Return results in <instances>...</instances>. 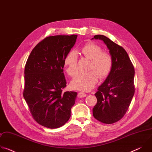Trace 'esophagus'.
<instances>
[{"mask_svg": "<svg viewBox=\"0 0 152 152\" xmlns=\"http://www.w3.org/2000/svg\"><path fill=\"white\" fill-rule=\"evenodd\" d=\"M86 96V94L85 93L83 92H79L77 94V97L79 98H82V97H85Z\"/></svg>", "mask_w": 152, "mask_h": 152, "instance_id": "esophagus-1", "label": "esophagus"}]
</instances>
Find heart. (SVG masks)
I'll list each match as a JSON object with an SVG mask.
<instances>
[{
    "label": "heart",
    "instance_id": "1",
    "mask_svg": "<svg viewBox=\"0 0 152 152\" xmlns=\"http://www.w3.org/2000/svg\"><path fill=\"white\" fill-rule=\"evenodd\" d=\"M81 53L83 56L90 59L88 66L89 72L77 75L72 81L71 86L75 90L88 91L94 87L99 77L104 79L110 74L113 64V57L110 53L102 50L100 46L93 42L85 45ZM64 66L67 73L74 77L78 72L77 53L75 50L70 51L64 59Z\"/></svg>",
    "mask_w": 152,
    "mask_h": 152
}]
</instances>
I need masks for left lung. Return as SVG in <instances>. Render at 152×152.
<instances>
[{"label":"left lung","mask_w":152,"mask_h":152,"mask_svg":"<svg viewBox=\"0 0 152 152\" xmlns=\"http://www.w3.org/2000/svg\"><path fill=\"white\" fill-rule=\"evenodd\" d=\"M94 38L104 41L113 60L110 74L95 94L97 102L93 109L97 120L110 124L121 120L131 104L135 93V69L122 46L103 35Z\"/></svg>","instance_id":"1"}]
</instances>
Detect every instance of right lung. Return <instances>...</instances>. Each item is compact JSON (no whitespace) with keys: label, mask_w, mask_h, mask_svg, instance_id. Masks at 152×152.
Segmentation results:
<instances>
[{"label":"right lung","mask_w":152,"mask_h":152,"mask_svg":"<svg viewBox=\"0 0 152 152\" xmlns=\"http://www.w3.org/2000/svg\"><path fill=\"white\" fill-rule=\"evenodd\" d=\"M77 37H46L33 49L26 61L23 95L33 118L44 127L58 128L70 118L77 93L63 91L67 83L64 59Z\"/></svg>","instance_id":"add662e5"}]
</instances>
